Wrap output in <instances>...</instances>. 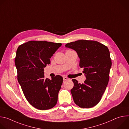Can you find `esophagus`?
<instances>
[{"label":"esophagus","mask_w":129,"mask_h":129,"mask_svg":"<svg viewBox=\"0 0 129 129\" xmlns=\"http://www.w3.org/2000/svg\"><path fill=\"white\" fill-rule=\"evenodd\" d=\"M68 79V78H67L66 77H63V80L64 81H66V80H67Z\"/></svg>","instance_id":"obj_1"}]
</instances>
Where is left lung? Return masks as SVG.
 I'll use <instances>...</instances> for the list:
<instances>
[{"label":"left lung","instance_id":"8db88e82","mask_svg":"<svg viewBox=\"0 0 129 129\" xmlns=\"http://www.w3.org/2000/svg\"><path fill=\"white\" fill-rule=\"evenodd\" d=\"M75 50L83 69L86 80L83 84L72 79L74 86L70 90L73 101L81 108H89L96 105L106 89L112 65L108 47L99 42L80 40L65 45Z\"/></svg>","mask_w":129,"mask_h":129}]
</instances>
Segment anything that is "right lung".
<instances>
[{
	"mask_svg": "<svg viewBox=\"0 0 129 129\" xmlns=\"http://www.w3.org/2000/svg\"><path fill=\"white\" fill-rule=\"evenodd\" d=\"M62 45L60 43L30 41L20 45L16 51L15 64L17 79L28 103L36 109L53 108L58 101L63 83L59 76L44 79V68L50 58Z\"/></svg>",
	"mask_w": 129,
	"mask_h": 129,
	"instance_id": "1",
	"label": "right lung"
}]
</instances>
